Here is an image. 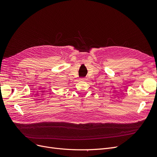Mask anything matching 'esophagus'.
I'll list each match as a JSON object with an SVG mask.
<instances>
[{
  "label": "esophagus",
  "instance_id": "34e87169",
  "mask_svg": "<svg viewBox=\"0 0 157 157\" xmlns=\"http://www.w3.org/2000/svg\"><path fill=\"white\" fill-rule=\"evenodd\" d=\"M80 80H82V81H86V78H80Z\"/></svg>",
  "mask_w": 157,
  "mask_h": 157
}]
</instances>
